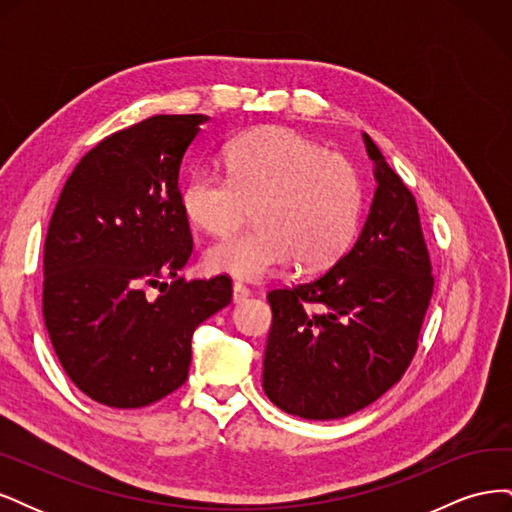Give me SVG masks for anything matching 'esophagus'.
<instances>
[{"mask_svg":"<svg viewBox=\"0 0 512 512\" xmlns=\"http://www.w3.org/2000/svg\"><path fill=\"white\" fill-rule=\"evenodd\" d=\"M250 294H252V290L243 286L241 282L232 284V301H235V303H243L247 297H250Z\"/></svg>","mask_w":512,"mask_h":512,"instance_id":"esophagus-1","label":"esophagus"}]
</instances>
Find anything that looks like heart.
<instances>
[{
    "mask_svg": "<svg viewBox=\"0 0 512 512\" xmlns=\"http://www.w3.org/2000/svg\"><path fill=\"white\" fill-rule=\"evenodd\" d=\"M226 175L196 168L181 209L209 235L235 230L254 205L252 230L209 247L207 267L260 280L297 258L305 269L346 252L361 218L363 192L354 164L290 128L250 132L224 149Z\"/></svg>",
    "mask_w": 512,
    "mask_h": 512,
    "instance_id": "b5f03b06",
    "label": "heart"
}]
</instances>
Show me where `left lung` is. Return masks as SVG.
Wrapping results in <instances>:
<instances>
[{
	"label": "left lung",
	"mask_w": 512,
	"mask_h": 512,
	"mask_svg": "<svg viewBox=\"0 0 512 512\" xmlns=\"http://www.w3.org/2000/svg\"><path fill=\"white\" fill-rule=\"evenodd\" d=\"M363 141L378 188L359 239L331 269L267 294L262 389L309 421L359 412L399 382L433 294L416 200L376 143Z\"/></svg>",
	"instance_id": "left-lung-1"
}]
</instances>
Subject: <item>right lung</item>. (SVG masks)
<instances>
[{
  "instance_id": "right-lung-1",
  "label": "right lung",
  "mask_w": 512,
  "mask_h": 512,
  "mask_svg": "<svg viewBox=\"0 0 512 512\" xmlns=\"http://www.w3.org/2000/svg\"><path fill=\"white\" fill-rule=\"evenodd\" d=\"M205 115H156L74 166L44 241L42 314L68 378L98 404L143 408L188 380L196 327L232 301L226 275L185 282L179 166ZM173 276L156 302L145 285Z\"/></svg>"
}]
</instances>
